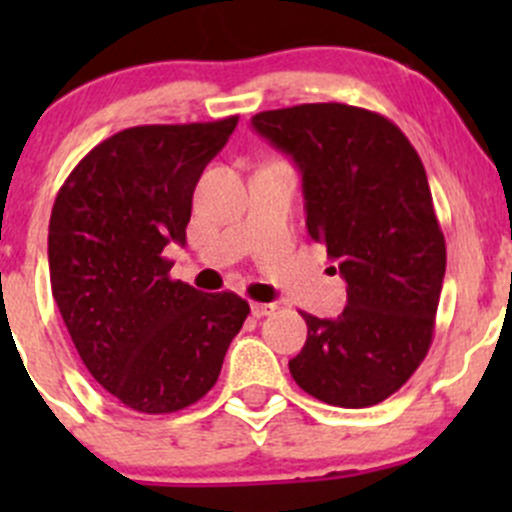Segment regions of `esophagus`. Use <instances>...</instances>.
<instances>
[{
  "label": "esophagus",
  "mask_w": 512,
  "mask_h": 512,
  "mask_svg": "<svg viewBox=\"0 0 512 512\" xmlns=\"http://www.w3.org/2000/svg\"><path fill=\"white\" fill-rule=\"evenodd\" d=\"M252 317H267V314H272L275 312V304H262V302H255L252 304Z\"/></svg>",
  "instance_id": "34e87169"
}]
</instances>
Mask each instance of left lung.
Listing matches in <instances>:
<instances>
[{"label": "left lung", "mask_w": 512, "mask_h": 512, "mask_svg": "<svg viewBox=\"0 0 512 512\" xmlns=\"http://www.w3.org/2000/svg\"><path fill=\"white\" fill-rule=\"evenodd\" d=\"M252 128L297 163L309 237L347 282L337 319L302 312L307 342L289 374L324 404H381L426 359L446 275L421 158L396 123L347 103L262 111Z\"/></svg>", "instance_id": "8db88e82"}]
</instances>
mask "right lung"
<instances>
[{
    "mask_svg": "<svg viewBox=\"0 0 512 512\" xmlns=\"http://www.w3.org/2000/svg\"><path fill=\"white\" fill-rule=\"evenodd\" d=\"M213 123L136 126L86 153L54 200L49 277L91 376L123 406L173 414L203 399L250 304L170 280L193 190L235 131Z\"/></svg>",
    "mask_w": 512,
    "mask_h": 512,
    "instance_id": "1",
    "label": "right lung"
}]
</instances>
